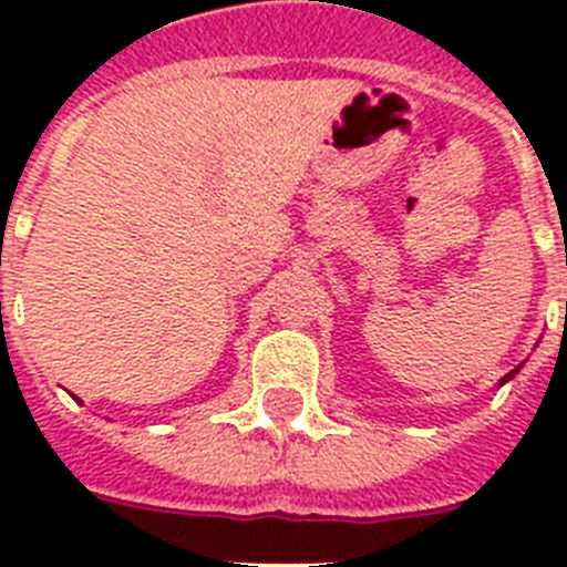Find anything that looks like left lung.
<instances>
[{
    "instance_id": "1",
    "label": "left lung",
    "mask_w": 567,
    "mask_h": 567,
    "mask_svg": "<svg viewBox=\"0 0 567 567\" xmlns=\"http://www.w3.org/2000/svg\"><path fill=\"white\" fill-rule=\"evenodd\" d=\"M519 369H523V363H519V365H517V369H511V372H508V374H505V378H503V380H499V383H497V385H505V383H508V380H511V378H514V374H517V372H519Z\"/></svg>"
}]
</instances>
